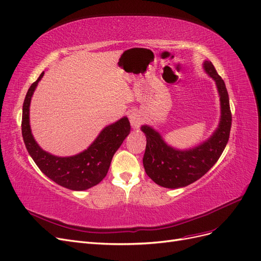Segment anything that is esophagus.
<instances>
[{"label":"esophagus","instance_id":"obj_1","mask_svg":"<svg viewBox=\"0 0 261 261\" xmlns=\"http://www.w3.org/2000/svg\"><path fill=\"white\" fill-rule=\"evenodd\" d=\"M129 122H130V125L134 127V128H138L141 123L143 122V117H142V113L140 111H132L129 113Z\"/></svg>","mask_w":261,"mask_h":261}]
</instances>
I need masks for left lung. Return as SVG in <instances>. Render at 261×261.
Instances as JSON below:
<instances>
[{
	"label": "left lung",
	"mask_w": 261,
	"mask_h": 261,
	"mask_svg": "<svg viewBox=\"0 0 261 261\" xmlns=\"http://www.w3.org/2000/svg\"><path fill=\"white\" fill-rule=\"evenodd\" d=\"M203 68L215 81L221 100V120L209 139L192 149L179 150L167 144L161 134L149 125L141 126L147 138L144 170L156 184L166 189H179L200 179L221 158L229 139L231 111L225 82L210 61L203 62Z\"/></svg>",
	"instance_id": "8db88e82"
}]
</instances>
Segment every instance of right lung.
Listing matches in <instances>:
<instances>
[{
  "instance_id": "1",
  "label": "right lung",
  "mask_w": 261,
  "mask_h": 261,
  "mask_svg": "<svg viewBox=\"0 0 261 261\" xmlns=\"http://www.w3.org/2000/svg\"><path fill=\"white\" fill-rule=\"evenodd\" d=\"M30 87L22 107L21 130L25 148L40 171L57 184L71 191H86L105 178L114 153L130 132V124L124 117L103 128L90 147L79 154L61 158L41 149L35 141L30 126V103L33 93L43 78Z\"/></svg>"
}]
</instances>
